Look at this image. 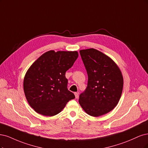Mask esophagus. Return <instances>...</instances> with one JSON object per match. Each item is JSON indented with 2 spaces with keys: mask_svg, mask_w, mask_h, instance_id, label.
Here are the masks:
<instances>
[{
  "mask_svg": "<svg viewBox=\"0 0 148 148\" xmlns=\"http://www.w3.org/2000/svg\"><path fill=\"white\" fill-rule=\"evenodd\" d=\"M74 95H75V97L76 99L79 98V94L77 93H74Z\"/></svg>",
  "mask_w": 148,
  "mask_h": 148,
  "instance_id": "1",
  "label": "esophagus"
}]
</instances>
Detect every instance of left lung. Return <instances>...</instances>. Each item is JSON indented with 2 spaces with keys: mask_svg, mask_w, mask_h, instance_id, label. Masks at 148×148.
Listing matches in <instances>:
<instances>
[{
  "mask_svg": "<svg viewBox=\"0 0 148 148\" xmlns=\"http://www.w3.org/2000/svg\"><path fill=\"white\" fill-rule=\"evenodd\" d=\"M88 74L87 87L79 96L81 107L88 115L99 117L112 111L121 98L123 79L110 57L94 49L80 50Z\"/></svg>",
  "mask_w": 148,
  "mask_h": 148,
  "instance_id": "obj_1",
  "label": "left lung"
}]
</instances>
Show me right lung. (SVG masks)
I'll return each mask as SVG.
<instances>
[{"label":"right lung","mask_w":148,"mask_h":148,"mask_svg":"<svg viewBox=\"0 0 148 148\" xmlns=\"http://www.w3.org/2000/svg\"><path fill=\"white\" fill-rule=\"evenodd\" d=\"M77 51L50 50L42 55L28 69L23 89L28 103L45 116L60 113L71 99L75 98L68 90L66 71L78 58Z\"/></svg>","instance_id":"add662e5"}]
</instances>
